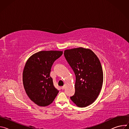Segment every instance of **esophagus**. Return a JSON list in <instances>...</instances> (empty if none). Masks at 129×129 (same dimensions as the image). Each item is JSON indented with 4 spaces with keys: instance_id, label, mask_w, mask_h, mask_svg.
I'll list each match as a JSON object with an SVG mask.
<instances>
[{
    "instance_id": "obj_1",
    "label": "esophagus",
    "mask_w": 129,
    "mask_h": 129,
    "mask_svg": "<svg viewBox=\"0 0 129 129\" xmlns=\"http://www.w3.org/2000/svg\"><path fill=\"white\" fill-rule=\"evenodd\" d=\"M61 88H62V90L64 89H65V86H62Z\"/></svg>"
}]
</instances>
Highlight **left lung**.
<instances>
[{
  "label": "left lung",
  "instance_id": "1",
  "mask_svg": "<svg viewBox=\"0 0 129 129\" xmlns=\"http://www.w3.org/2000/svg\"><path fill=\"white\" fill-rule=\"evenodd\" d=\"M64 56L76 77L75 93L70 97L79 107L92 104L98 97L103 83V71L96 55L88 48L66 49Z\"/></svg>",
  "mask_w": 129,
  "mask_h": 129
}]
</instances>
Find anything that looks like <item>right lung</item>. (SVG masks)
Instances as JSON below:
<instances>
[{
  "instance_id": "add662e5",
  "label": "right lung",
  "mask_w": 129,
  "mask_h": 129,
  "mask_svg": "<svg viewBox=\"0 0 129 129\" xmlns=\"http://www.w3.org/2000/svg\"><path fill=\"white\" fill-rule=\"evenodd\" d=\"M63 51H40L27 60L23 71V86L28 98L39 106L51 104L59 93L50 76L53 62Z\"/></svg>"
}]
</instances>
